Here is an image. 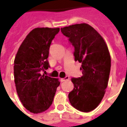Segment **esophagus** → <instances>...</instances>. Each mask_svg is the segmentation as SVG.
<instances>
[{"mask_svg": "<svg viewBox=\"0 0 127 127\" xmlns=\"http://www.w3.org/2000/svg\"><path fill=\"white\" fill-rule=\"evenodd\" d=\"M69 79V76H66L65 77H64V78H62V79H60V81H62V82H64V81H67V80Z\"/></svg>", "mask_w": 127, "mask_h": 127, "instance_id": "1", "label": "esophagus"}]
</instances>
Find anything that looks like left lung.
Returning a JSON list of instances; mask_svg holds the SVG:
<instances>
[{"instance_id": "obj_1", "label": "left lung", "mask_w": 127, "mask_h": 127, "mask_svg": "<svg viewBox=\"0 0 127 127\" xmlns=\"http://www.w3.org/2000/svg\"><path fill=\"white\" fill-rule=\"evenodd\" d=\"M74 48V60L81 63L83 76L72 78L74 89L68 94L72 107L90 112L101 102L107 87L111 57L101 35L90 25L83 23L62 28Z\"/></svg>"}]
</instances>
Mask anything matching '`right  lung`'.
<instances>
[{"mask_svg":"<svg viewBox=\"0 0 127 127\" xmlns=\"http://www.w3.org/2000/svg\"><path fill=\"white\" fill-rule=\"evenodd\" d=\"M59 31V28L34 29L20 45L14 60L17 93L24 107L33 114L42 113L51 107L60 85L58 79L41 73L50 68L49 48Z\"/></svg>","mask_w":127,"mask_h":127,"instance_id":"1","label":"right lung"}]
</instances>
